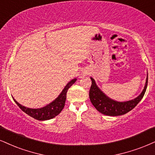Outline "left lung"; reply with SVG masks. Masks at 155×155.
Listing matches in <instances>:
<instances>
[{"label": "left lung", "mask_w": 155, "mask_h": 155, "mask_svg": "<svg viewBox=\"0 0 155 155\" xmlns=\"http://www.w3.org/2000/svg\"><path fill=\"white\" fill-rule=\"evenodd\" d=\"M91 79L92 81V84H91V89L89 91V97L91 103L98 111L104 115L111 116L124 115L132 110L139 104V101L142 100L143 96L144 95L148 83L147 75L144 88L143 90L142 93L137 98L134 100L127 101V102H117V101L108 98L97 87L94 80L92 78H91Z\"/></svg>", "instance_id": "obj_1"}]
</instances>
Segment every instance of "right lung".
Returning a JSON list of instances; mask_svg holds the SVG:
<instances>
[{"instance_id": "right-lung-1", "label": "right lung", "mask_w": 155, "mask_h": 155, "mask_svg": "<svg viewBox=\"0 0 155 155\" xmlns=\"http://www.w3.org/2000/svg\"><path fill=\"white\" fill-rule=\"evenodd\" d=\"M75 82L76 79H73L70 82H69L68 85H66L65 87L62 91V92L61 93V94L58 96V98L55 99L50 104L47 105V106L44 107V108H38V109L28 108L19 104L14 98H13V100H14L15 103L18 105V106L23 111L26 113V114H28L31 117L35 118L37 120H39V121H45V120L51 119V118H53L58 115L62 110L64 106V104H65L67 92H68V89Z\"/></svg>"}]
</instances>
